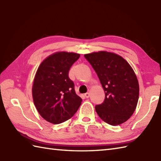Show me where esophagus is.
<instances>
[{"mask_svg":"<svg viewBox=\"0 0 161 161\" xmlns=\"http://www.w3.org/2000/svg\"><path fill=\"white\" fill-rule=\"evenodd\" d=\"M84 96H85V97L88 98V97H89V96H90V93H85V94H84Z\"/></svg>","mask_w":161,"mask_h":161,"instance_id":"34e87169","label":"esophagus"}]
</instances>
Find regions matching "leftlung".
Listing matches in <instances>:
<instances>
[{
	"label": "left lung",
	"instance_id": "left-lung-1",
	"mask_svg": "<svg viewBox=\"0 0 161 161\" xmlns=\"http://www.w3.org/2000/svg\"><path fill=\"white\" fill-rule=\"evenodd\" d=\"M100 81L105 93L95 111L102 120L116 126L125 122L134 113L139 97L137 77L130 64L118 54L99 51L84 54Z\"/></svg>",
	"mask_w": 161,
	"mask_h": 161
}]
</instances>
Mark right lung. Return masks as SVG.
Listing matches in <instances>:
<instances>
[{
	"mask_svg": "<svg viewBox=\"0 0 161 161\" xmlns=\"http://www.w3.org/2000/svg\"><path fill=\"white\" fill-rule=\"evenodd\" d=\"M80 57L75 53H54L36 70L32 89L34 104L41 116L54 125L73 117L82 101L68 77L70 67Z\"/></svg>",
	"mask_w": 161,
	"mask_h": 161,
	"instance_id": "right-lung-1",
	"label": "right lung"
}]
</instances>
